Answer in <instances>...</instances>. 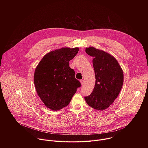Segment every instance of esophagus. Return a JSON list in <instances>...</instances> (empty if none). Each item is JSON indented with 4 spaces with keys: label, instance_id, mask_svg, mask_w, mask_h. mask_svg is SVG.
I'll return each mask as SVG.
<instances>
[{
    "label": "esophagus",
    "instance_id": "34e87169",
    "mask_svg": "<svg viewBox=\"0 0 148 148\" xmlns=\"http://www.w3.org/2000/svg\"><path fill=\"white\" fill-rule=\"evenodd\" d=\"M80 83H81V84L82 85L84 84V80H83V79H82V80H80Z\"/></svg>",
    "mask_w": 148,
    "mask_h": 148
}]
</instances>
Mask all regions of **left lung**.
<instances>
[{
    "label": "left lung",
    "mask_w": 148,
    "mask_h": 148,
    "mask_svg": "<svg viewBox=\"0 0 148 148\" xmlns=\"http://www.w3.org/2000/svg\"><path fill=\"white\" fill-rule=\"evenodd\" d=\"M85 52L93 57L95 85L91 94L85 97L90 107L104 110L117 97L124 83V73L117 60L104 51L93 47L86 48Z\"/></svg>",
    "instance_id": "8db88e82"
}]
</instances>
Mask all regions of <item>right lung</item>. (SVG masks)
<instances>
[{"label": "right lung", "mask_w": 148, "mask_h": 148, "mask_svg": "<svg viewBox=\"0 0 148 148\" xmlns=\"http://www.w3.org/2000/svg\"><path fill=\"white\" fill-rule=\"evenodd\" d=\"M77 47L56 49L47 53L36 66L34 81L38 96L48 108L58 110L68 106L81 86L69 62L78 53Z\"/></svg>", "instance_id": "1"}]
</instances>
